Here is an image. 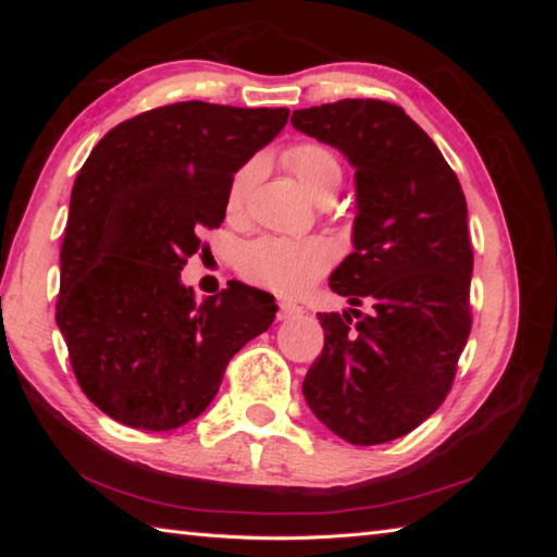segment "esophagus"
Returning a JSON list of instances; mask_svg holds the SVG:
<instances>
[{
  "label": "esophagus",
  "instance_id": "esophagus-1",
  "mask_svg": "<svg viewBox=\"0 0 557 557\" xmlns=\"http://www.w3.org/2000/svg\"><path fill=\"white\" fill-rule=\"evenodd\" d=\"M305 309H301L299 305H292V301H280V312H277V319H295L299 317Z\"/></svg>",
  "mask_w": 557,
  "mask_h": 557
}]
</instances>
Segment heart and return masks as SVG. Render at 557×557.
<instances>
[{"label": "heart", "mask_w": 557, "mask_h": 557, "mask_svg": "<svg viewBox=\"0 0 557 557\" xmlns=\"http://www.w3.org/2000/svg\"><path fill=\"white\" fill-rule=\"evenodd\" d=\"M285 164L297 176V182L307 188V194L319 203L332 201L344 182L342 159L326 145L299 143L289 147L285 152ZM260 172L262 164L258 159H250L233 174L228 199H225V209L233 219H240L248 209L250 194L258 184ZM332 245L322 238H260L243 250L240 270L245 277L258 282V285L275 289L280 295L297 297L312 287L332 268Z\"/></svg>", "instance_id": "obj_1"}]
</instances>
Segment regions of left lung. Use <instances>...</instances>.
Segmentation results:
<instances>
[{
    "instance_id": "1",
    "label": "left lung",
    "mask_w": 557,
    "mask_h": 557,
    "mask_svg": "<svg viewBox=\"0 0 557 557\" xmlns=\"http://www.w3.org/2000/svg\"><path fill=\"white\" fill-rule=\"evenodd\" d=\"M292 127L356 169L354 252L329 277L351 307L319 314L324 348L301 393L334 435L383 445L440 408L469 338L465 194L428 132L391 102L295 110ZM363 300L366 315L352 309Z\"/></svg>"
}]
</instances>
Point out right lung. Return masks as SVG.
Listing matches in <instances>:
<instances>
[{
  "mask_svg": "<svg viewBox=\"0 0 557 557\" xmlns=\"http://www.w3.org/2000/svg\"><path fill=\"white\" fill-rule=\"evenodd\" d=\"M287 115L174 102L112 127L75 176L55 324L83 393L122 425L199 418L231 358L275 319V297L243 282L196 301L182 270L199 233L223 223L233 174Z\"/></svg>",
  "mask_w": 557,
  "mask_h": 557,
  "instance_id": "1",
  "label": "right lung"
}]
</instances>
